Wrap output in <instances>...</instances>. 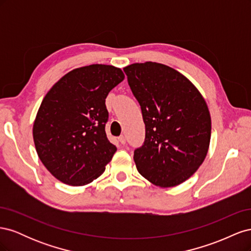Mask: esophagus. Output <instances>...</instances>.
I'll return each instance as SVG.
<instances>
[{
    "label": "esophagus",
    "mask_w": 251,
    "mask_h": 251,
    "mask_svg": "<svg viewBox=\"0 0 251 251\" xmlns=\"http://www.w3.org/2000/svg\"><path fill=\"white\" fill-rule=\"evenodd\" d=\"M118 140H119V142H120L121 144H125V143H126V137H125L124 135H121L120 137L118 138Z\"/></svg>",
    "instance_id": "obj_1"
}]
</instances>
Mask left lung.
<instances>
[{"label": "left lung", "mask_w": 251, "mask_h": 251, "mask_svg": "<svg viewBox=\"0 0 251 251\" xmlns=\"http://www.w3.org/2000/svg\"><path fill=\"white\" fill-rule=\"evenodd\" d=\"M138 100L146 139L134 151L139 174L160 187L193 176L207 155L211 119L193 82L173 68L153 62L124 68Z\"/></svg>", "instance_id": "obj_1"}]
</instances>
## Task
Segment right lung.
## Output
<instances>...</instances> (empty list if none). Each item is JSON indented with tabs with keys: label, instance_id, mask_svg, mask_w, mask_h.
I'll use <instances>...</instances> for the list:
<instances>
[{
	"label": "right lung",
	"instance_id": "1",
	"mask_svg": "<svg viewBox=\"0 0 251 251\" xmlns=\"http://www.w3.org/2000/svg\"><path fill=\"white\" fill-rule=\"evenodd\" d=\"M125 79L119 68L90 65L68 72L44 97L33 124L41 161L52 176L86 185L104 172L117 151L104 131L105 98Z\"/></svg>",
	"mask_w": 251,
	"mask_h": 251
}]
</instances>
